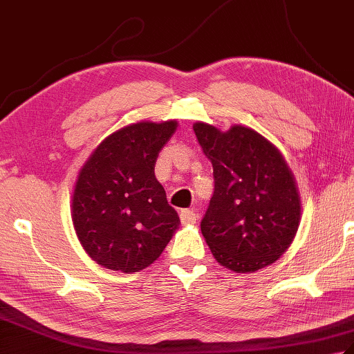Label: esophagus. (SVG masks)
Segmentation results:
<instances>
[{
    "mask_svg": "<svg viewBox=\"0 0 354 354\" xmlns=\"http://www.w3.org/2000/svg\"><path fill=\"white\" fill-rule=\"evenodd\" d=\"M179 219L184 225H189V223H194L198 221V214L193 212V209H181L179 212Z\"/></svg>",
    "mask_w": 354,
    "mask_h": 354,
    "instance_id": "esophagus-1",
    "label": "esophagus"
}]
</instances>
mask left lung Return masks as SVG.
<instances>
[{
	"label": "left lung",
	"instance_id": "left-lung-1",
	"mask_svg": "<svg viewBox=\"0 0 354 354\" xmlns=\"http://www.w3.org/2000/svg\"><path fill=\"white\" fill-rule=\"evenodd\" d=\"M193 131L213 164L214 193L201 231L214 259L242 274L272 265L290 246L301 214L288 164L250 127L221 132L194 123Z\"/></svg>",
	"mask_w": 354,
	"mask_h": 354
}]
</instances>
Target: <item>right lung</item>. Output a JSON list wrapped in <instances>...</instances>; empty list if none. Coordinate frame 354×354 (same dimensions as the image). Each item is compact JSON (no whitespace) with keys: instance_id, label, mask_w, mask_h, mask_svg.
<instances>
[{"instance_id":"obj_1","label":"right lung","mask_w":354,"mask_h":354,"mask_svg":"<svg viewBox=\"0 0 354 354\" xmlns=\"http://www.w3.org/2000/svg\"><path fill=\"white\" fill-rule=\"evenodd\" d=\"M176 122H141L100 142L82 167L73 223L89 257L131 274L152 265L179 227L155 178V162Z\"/></svg>"}]
</instances>
